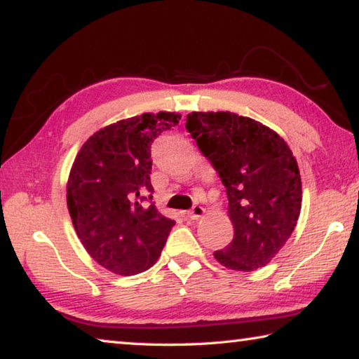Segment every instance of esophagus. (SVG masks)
<instances>
[{
  "label": "esophagus",
  "instance_id": "1",
  "mask_svg": "<svg viewBox=\"0 0 359 359\" xmlns=\"http://www.w3.org/2000/svg\"><path fill=\"white\" fill-rule=\"evenodd\" d=\"M204 208H201V205H193V208L187 212V217L190 218V220H198L199 217L204 215Z\"/></svg>",
  "mask_w": 359,
  "mask_h": 359
}]
</instances>
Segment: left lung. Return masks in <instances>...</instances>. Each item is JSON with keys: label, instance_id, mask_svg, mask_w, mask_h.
I'll list each match as a JSON object with an SVG mask.
<instances>
[{"label": "left lung", "instance_id": "8db88e82", "mask_svg": "<svg viewBox=\"0 0 359 359\" xmlns=\"http://www.w3.org/2000/svg\"><path fill=\"white\" fill-rule=\"evenodd\" d=\"M187 131L226 188L234 238L214 253L222 266L250 272L290 239L301 214L296 158L274 130L234 112H191Z\"/></svg>", "mask_w": 359, "mask_h": 359}]
</instances>
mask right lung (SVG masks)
I'll return each instance as SVG.
<instances>
[{
    "mask_svg": "<svg viewBox=\"0 0 359 359\" xmlns=\"http://www.w3.org/2000/svg\"><path fill=\"white\" fill-rule=\"evenodd\" d=\"M180 117L147 112L104 126L72 163L66 203L77 238L114 274L135 276L154 266L175 224L145 201L154 193L150 145Z\"/></svg>",
    "mask_w": 359,
    "mask_h": 359,
    "instance_id": "right-lung-1",
    "label": "right lung"
}]
</instances>
